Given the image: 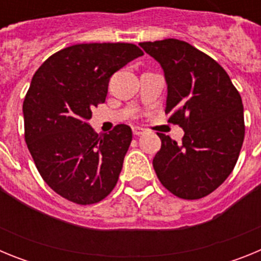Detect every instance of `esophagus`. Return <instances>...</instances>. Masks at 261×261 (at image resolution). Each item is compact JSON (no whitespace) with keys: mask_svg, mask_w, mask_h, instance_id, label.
<instances>
[{"mask_svg":"<svg viewBox=\"0 0 261 261\" xmlns=\"http://www.w3.org/2000/svg\"><path fill=\"white\" fill-rule=\"evenodd\" d=\"M132 132L135 136H141L145 133V129L141 128V126H133Z\"/></svg>","mask_w":261,"mask_h":261,"instance_id":"1","label":"esophagus"}]
</instances>
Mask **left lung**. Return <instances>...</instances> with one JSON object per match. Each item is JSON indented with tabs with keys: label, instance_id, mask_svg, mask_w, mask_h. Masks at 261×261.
Returning a JSON list of instances; mask_svg holds the SVG:
<instances>
[{
	"label": "left lung",
	"instance_id": "left-lung-1",
	"mask_svg": "<svg viewBox=\"0 0 261 261\" xmlns=\"http://www.w3.org/2000/svg\"><path fill=\"white\" fill-rule=\"evenodd\" d=\"M140 47L162 66L168 121L184 130L180 144L158 133L156 176L177 197L201 199L227 179L238 161L244 138L241 95L225 69L187 41L165 39Z\"/></svg>",
	"mask_w": 261,
	"mask_h": 261
}]
</instances>
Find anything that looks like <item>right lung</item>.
<instances>
[{
	"label": "right lung",
	"instance_id": "add662e5",
	"mask_svg": "<svg viewBox=\"0 0 261 261\" xmlns=\"http://www.w3.org/2000/svg\"><path fill=\"white\" fill-rule=\"evenodd\" d=\"M142 55L128 43L75 44L48 57L32 77L24 138L39 174L64 199L95 204L116 186L132 129L120 124L98 135L89 120L106 100L111 75Z\"/></svg>",
	"mask_w": 261,
	"mask_h": 261
}]
</instances>
